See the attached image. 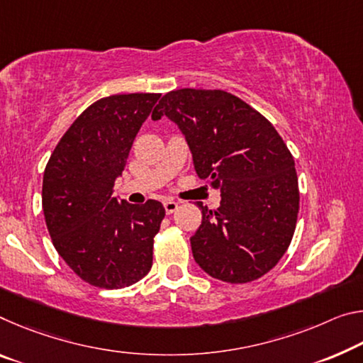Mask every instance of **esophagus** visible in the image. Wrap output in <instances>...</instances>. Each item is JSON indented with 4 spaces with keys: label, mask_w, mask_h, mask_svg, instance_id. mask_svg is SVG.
<instances>
[{
    "label": "esophagus",
    "mask_w": 363,
    "mask_h": 363,
    "mask_svg": "<svg viewBox=\"0 0 363 363\" xmlns=\"http://www.w3.org/2000/svg\"><path fill=\"white\" fill-rule=\"evenodd\" d=\"M177 206H179V203L174 202V200H166L164 202V210L168 215H171V213H174L177 210Z\"/></svg>",
    "instance_id": "1"
}]
</instances>
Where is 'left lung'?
I'll return each mask as SVG.
<instances>
[{"label": "left lung", "mask_w": 363, "mask_h": 363, "mask_svg": "<svg viewBox=\"0 0 363 363\" xmlns=\"http://www.w3.org/2000/svg\"><path fill=\"white\" fill-rule=\"evenodd\" d=\"M161 116L186 137L200 179L221 191L218 210L197 203L195 262L224 283L262 278L284 255L297 223V172L284 140L257 109L224 90H172L153 109V121Z\"/></svg>", "instance_id": "left-lung-1"}]
</instances>
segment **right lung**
<instances>
[{
	"mask_svg": "<svg viewBox=\"0 0 363 363\" xmlns=\"http://www.w3.org/2000/svg\"><path fill=\"white\" fill-rule=\"evenodd\" d=\"M160 96L95 101L61 137L45 168L42 205L55 249L79 278L101 289L134 284L152 268L163 205L119 202L113 187Z\"/></svg>",
	"mask_w": 363,
	"mask_h": 363,
	"instance_id": "1",
	"label": "right lung"
}]
</instances>
